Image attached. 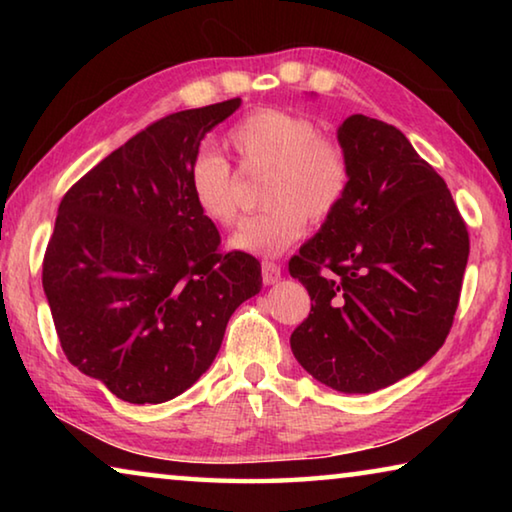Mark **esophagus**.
<instances>
[{
  "label": "esophagus",
  "mask_w": 512,
  "mask_h": 512,
  "mask_svg": "<svg viewBox=\"0 0 512 512\" xmlns=\"http://www.w3.org/2000/svg\"><path fill=\"white\" fill-rule=\"evenodd\" d=\"M280 277H282V266L264 259V262H262V280H264V284H275L277 280H280Z\"/></svg>",
  "instance_id": "esophagus-1"
}]
</instances>
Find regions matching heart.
Masks as SVG:
<instances>
[{
  "label": "heart",
  "instance_id": "1",
  "mask_svg": "<svg viewBox=\"0 0 512 512\" xmlns=\"http://www.w3.org/2000/svg\"><path fill=\"white\" fill-rule=\"evenodd\" d=\"M228 144L244 169H266L259 189L266 207L230 239L244 253L280 255L302 237L307 216L314 223L327 221L350 192L352 164L345 146L298 112H250L232 126ZM187 187L210 223L232 225L239 219L237 176L221 153L198 151L187 169Z\"/></svg>",
  "mask_w": 512,
  "mask_h": 512
}]
</instances>
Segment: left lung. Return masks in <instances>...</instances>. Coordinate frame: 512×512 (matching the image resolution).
I'll use <instances>...</instances> for the list:
<instances>
[{
	"label": "left lung",
	"instance_id": "1",
	"mask_svg": "<svg viewBox=\"0 0 512 512\" xmlns=\"http://www.w3.org/2000/svg\"><path fill=\"white\" fill-rule=\"evenodd\" d=\"M339 142L350 192L289 262L311 298L291 350L320 384L375 393L443 348L470 235L445 180L400 128L352 115Z\"/></svg>",
	"mask_w": 512,
	"mask_h": 512
}]
</instances>
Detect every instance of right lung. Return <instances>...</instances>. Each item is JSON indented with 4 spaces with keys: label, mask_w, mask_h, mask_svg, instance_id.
Returning a JSON list of instances; mask_svg holds the SVG:
<instances>
[{
    "label": "right lung",
    "mask_w": 512,
    "mask_h": 512,
    "mask_svg": "<svg viewBox=\"0 0 512 512\" xmlns=\"http://www.w3.org/2000/svg\"><path fill=\"white\" fill-rule=\"evenodd\" d=\"M241 99L153 121L69 187L42 259L67 361L131 404H160L212 366L262 266L194 205L187 169Z\"/></svg>",
    "instance_id": "add662e5"
}]
</instances>
